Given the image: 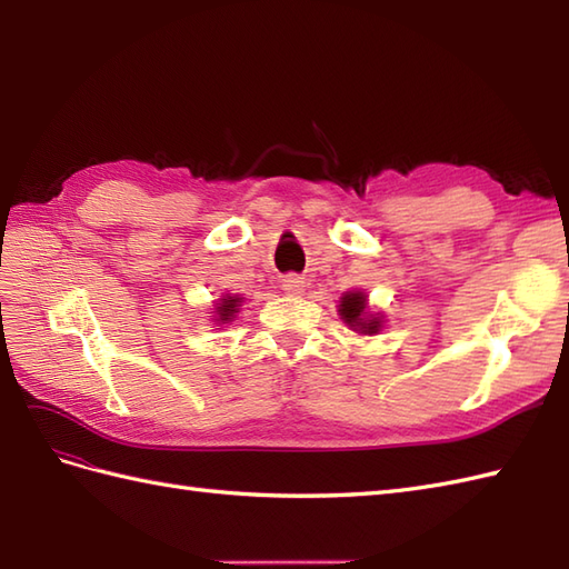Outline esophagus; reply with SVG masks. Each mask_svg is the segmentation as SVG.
I'll use <instances>...</instances> for the list:
<instances>
[{
	"instance_id": "1",
	"label": "esophagus",
	"mask_w": 569,
	"mask_h": 569,
	"mask_svg": "<svg viewBox=\"0 0 569 569\" xmlns=\"http://www.w3.org/2000/svg\"><path fill=\"white\" fill-rule=\"evenodd\" d=\"M281 288L286 290L288 296H300L302 290H306V281H302L298 273H286L281 279Z\"/></svg>"
}]
</instances>
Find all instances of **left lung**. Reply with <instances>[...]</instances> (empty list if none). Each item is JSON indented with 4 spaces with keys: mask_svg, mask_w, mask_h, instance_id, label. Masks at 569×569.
Here are the masks:
<instances>
[{
    "mask_svg": "<svg viewBox=\"0 0 569 569\" xmlns=\"http://www.w3.org/2000/svg\"><path fill=\"white\" fill-rule=\"evenodd\" d=\"M339 315H341V320L349 325V329H353V332H359V335H378L382 327L380 312L378 315L368 312V300L361 290H349V293L341 296Z\"/></svg>",
    "mask_w": 569,
    "mask_h": 569,
    "instance_id": "1",
    "label": "left lung"
}]
</instances>
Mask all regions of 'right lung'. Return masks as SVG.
Instances as JSON below:
<instances>
[{"instance_id": "right-lung-1", "label": "right lung", "mask_w": 569, "mask_h": 569, "mask_svg": "<svg viewBox=\"0 0 569 569\" xmlns=\"http://www.w3.org/2000/svg\"><path fill=\"white\" fill-rule=\"evenodd\" d=\"M240 302H242V298L240 296H232V293H224L222 298H218V302H216V322H218V327L220 325H228V322H232L234 320V315L240 312Z\"/></svg>"}]
</instances>
